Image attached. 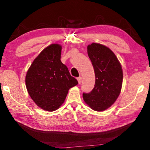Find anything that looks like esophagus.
Instances as JSON below:
<instances>
[{
  "instance_id": "esophagus-1",
  "label": "esophagus",
  "mask_w": 150,
  "mask_h": 150,
  "mask_svg": "<svg viewBox=\"0 0 150 150\" xmlns=\"http://www.w3.org/2000/svg\"><path fill=\"white\" fill-rule=\"evenodd\" d=\"M77 81H78V83L79 84H81V82H82V77H79L77 78Z\"/></svg>"
}]
</instances>
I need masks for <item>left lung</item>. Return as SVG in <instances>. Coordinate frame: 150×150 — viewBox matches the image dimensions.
<instances>
[{"instance_id": "obj_1", "label": "left lung", "mask_w": 150, "mask_h": 150, "mask_svg": "<svg viewBox=\"0 0 150 150\" xmlns=\"http://www.w3.org/2000/svg\"><path fill=\"white\" fill-rule=\"evenodd\" d=\"M87 54L95 71V85L91 93L83 94V98L93 110L104 111L115 103L120 94L122 69L112 51L103 44L88 45Z\"/></svg>"}]
</instances>
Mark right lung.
Returning <instances> with one entry per match:
<instances>
[{
	"label": "right lung",
	"instance_id": "1",
	"mask_svg": "<svg viewBox=\"0 0 150 150\" xmlns=\"http://www.w3.org/2000/svg\"><path fill=\"white\" fill-rule=\"evenodd\" d=\"M62 49L58 44L44 48L33 61L25 78L30 96L35 105L46 111L59 108L69 88L78 84L61 62Z\"/></svg>",
	"mask_w": 150,
	"mask_h": 150
}]
</instances>
